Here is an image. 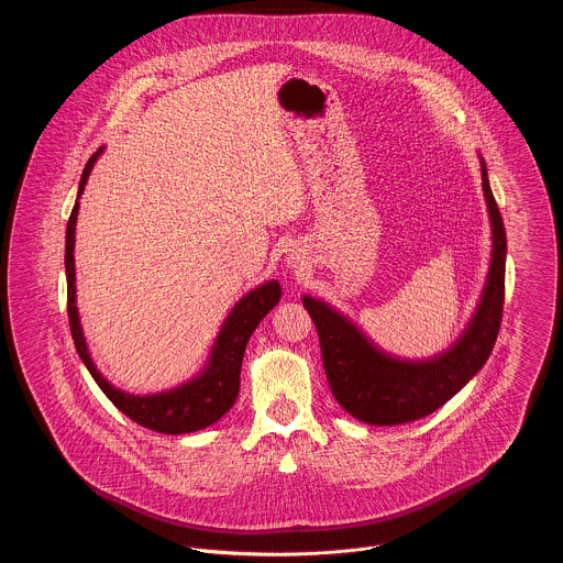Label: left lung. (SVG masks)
I'll return each mask as SVG.
<instances>
[{
  "label": "left lung",
  "instance_id": "8db88e82",
  "mask_svg": "<svg viewBox=\"0 0 563 563\" xmlns=\"http://www.w3.org/2000/svg\"><path fill=\"white\" fill-rule=\"evenodd\" d=\"M483 191L494 232L492 266L477 314L454 349L424 363L390 358L375 350L361 331L327 303L303 297V308L319 331L322 365L338 402L375 427H393L424 418L450 401L477 374L496 344L505 306L507 232L482 162Z\"/></svg>",
  "mask_w": 563,
  "mask_h": 563
}]
</instances>
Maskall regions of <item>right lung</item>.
<instances>
[{
  "label": "right lung",
  "instance_id": "obj_1",
  "mask_svg": "<svg viewBox=\"0 0 563 563\" xmlns=\"http://www.w3.org/2000/svg\"><path fill=\"white\" fill-rule=\"evenodd\" d=\"M97 154L90 156L81 173L80 189L84 191L88 173L97 161ZM76 217H78V202L74 205V211L67 221V236H65V269H67V317L74 335V344L80 354L86 369L95 377L99 388L106 393L109 401L113 402L124 416H129L133 422L156 430L162 434H184L194 430L207 429L217 422L225 411L236 401L241 390L242 356L249 338L253 335L255 327L268 314L269 310L280 299V285L276 280H269L266 285L257 287L255 291L244 295L241 301L234 306L230 317L223 322L219 338L214 342L213 356L205 374L198 375L188 384L161 393V395H147V397H134L129 393H122L113 388L103 375L97 372L84 335H81L78 308H76V269H74V236H76Z\"/></svg>",
  "mask_w": 563,
  "mask_h": 563
}]
</instances>
